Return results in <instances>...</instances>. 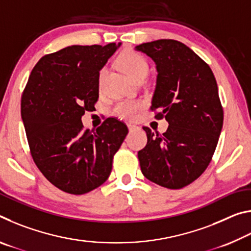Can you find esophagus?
Segmentation results:
<instances>
[{"label":"esophagus","instance_id":"34e87169","mask_svg":"<svg viewBox=\"0 0 251 251\" xmlns=\"http://www.w3.org/2000/svg\"><path fill=\"white\" fill-rule=\"evenodd\" d=\"M127 126H128V129H129V131H133V130H135L136 128H138L137 126H135V125H131V124H128V125H127Z\"/></svg>","mask_w":251,"mask_h":251}]
</instances>
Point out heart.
Masks as SVG:
<instances>
[{
	"mask_svg": "<svg viewBox=\"0 0 251 251\" xmlns=\"http://www.w3.org/2000/svg\"><path fill=\"white\" fill-rule=\"evenodd\" d=\"M118 65L122 67V70L125 72L129 78L135 80L138 78L139 76L147 75L148 73V64L146 59L144 58L142 55L134 52V50H126L124 52L121 53L118 56ZM106 71L105 69L100 72V84H101L103 79L105 77ZM142 107V103L137 100H122L114 106L113 113L115 115L120 116L122 118H134L136 114L138 113V110Z\"/></svg>",
	"mask_w": 251,
	"mask_h": 251,
	"instance_id": "obj_1",
	"label": "heart"
}]
</instances>
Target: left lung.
<instances>
[{
  "label": "left lung",
  "instance_id": "obj_1",
  "mask_svg": "<svg viewBox=\"0 0 251 251\" xmlns=\"http://www.w3.org/2000/svg\"><path fill=\"white\" fill-rule=\"evenodd\" d=\"M156 64L151 110L168 122L163 135L147 134L138 151L143 175L169 189L189 185L205 172L222 133L224 112L210 67L188 46L174 40L137 45Z\"/></svg>",
  "mask_w": 251,
  "mask_h": 251
}]
</instances>
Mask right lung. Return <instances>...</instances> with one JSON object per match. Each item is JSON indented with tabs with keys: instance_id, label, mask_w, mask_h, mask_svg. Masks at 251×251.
<instances>
[{
	"instance_id": "obj_1",
	"label": "right lung",
	"mask_w": 251,
	"mask_h": 251,
	"mask_svg": "<svg viewBox=\"0 0 251 251\" xmlns=\"http://www.w3.org/2000/svg\"><path fill=\"white\" fill-rule=\"evenodd\" d=\"M121 45H72L45 55L25 86L21 115L33 160L65 193L86 194L105 182L128 133L116 118L92 130L82 123L99 100L100 71Z\"/></svg>"
}]
</instances>
